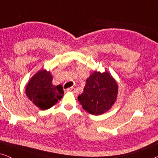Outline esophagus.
<instances>
[{"mask_svg": "<svg viewBox=\"0 0 158 158\" xmlns=\"http://www.w3.org/2000/svg\"><path fill=\"white\" fill-rule=\"evenodd\" d=\"M67 91H70V92L75 93V88H73V87L69 88H68V89H67Z\"/></svg>", "mask_w": 158, "mask_h": 158, "instance_id": "1", "label": "esophagus"}]
</instances>
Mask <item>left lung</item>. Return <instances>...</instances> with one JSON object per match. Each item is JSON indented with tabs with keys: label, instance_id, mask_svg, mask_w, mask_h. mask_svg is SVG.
<instances>
[{
	"label": "left lung",
	"instance_id": "8db88e82",
	"mask_svg": "<svg viewBox=\"0 0 158 158\" xmlns=\"http://www.w3.org/2000/svg\"><path fill=\"white\" fill-rule=\"evenodd\" d=\"M116 82L107 72H95L86 80L83 93L77 100L85 111L100 115L111 109L117 97Z\"/></svg>",
	"mask_w": 158,
	"mask_h": 158
}]
</instances>
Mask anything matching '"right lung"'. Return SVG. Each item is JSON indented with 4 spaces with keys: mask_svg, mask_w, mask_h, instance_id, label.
Returning a JSON list of instances; mask_svg holds the SVG:
<instances>
[{
    "mask_svg": "<svg viewBox=\"0 0 158 158\" xmlns=\"http://www.w3.org/2000/svg\"><path fill=\"white\" fill-rule=\"evenodd\" d=\"M50 73L40 70L34 75L26 88V94L41 109H49L60 100L64 94L61 85H53Z\"/></svg>",
    "mask_w": 158,
    "mask_h": 158,
    "instance_id": "obj_1",
    "label": "right lung"
}]
</instances>
